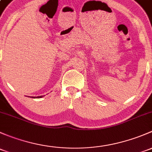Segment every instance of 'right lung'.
I'll list each match as a JSON object with an SVG mask.
<instances>
[{
  "label": "right lung",
  "instance_id": "add662e5",
  "mask_svg": "<svg viewBox=\"0 0 152 152\" xmlns=\"http://www.w3.org/2000/svg\"><path fill=\"white\" fill-rule=\"evenodd\" d=\"M38 97V98H40V97H42V96H38V97Z\"/></svg>",
  "mask_w": 152,
  "mask_h": 152
}]
</instances>
